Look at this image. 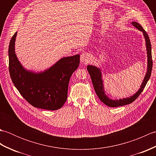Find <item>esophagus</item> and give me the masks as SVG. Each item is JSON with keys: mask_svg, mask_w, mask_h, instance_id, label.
Masks as SVG:
<instances>
[{"mask_svg": "<svg viewBox=\"0 0 156 156\" xmlns=\"http://www.w3.org/2000/svg\"><path fill=\"white\" fill-rule=\"evenodd\" d=\"M89 59V55L87 54H82L80 55V61L82 63H87Z\"/></svg>", "mask_w": 156, "mask_h": 156, "instance_id": "obj_1", "label": "esophagus"}]
</instances>
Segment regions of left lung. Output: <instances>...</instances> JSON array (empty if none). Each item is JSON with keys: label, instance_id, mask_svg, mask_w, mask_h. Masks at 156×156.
Returning a JSON list of instances; mask_svg holds the SVG:
<instances>
[{"label": "left lung", "instance_id": "left-lung-1", "mask_svg": "<svg viewBox=\"0 0 156 156\" xmlns=\"http://www.w3.org/2000/svg\"><path fill=\"white\" fill-rule=\"evenodd\" d=\"M134 27L137 29L139 31H141L143 33V35L144 36L145 41V45H146V50H147V72L143 82H142L141 87L139 89L138 91L135 92L133 95L129 97L124 98H120V99H115V100H112V99L108 97V96L105 94V90L104 88V84H103V80H102V75L101 68H99L97 66H92V65H88L87 66V70L90 74L91 77V80L92 84L94 88V90L96 92V94L98 96V98L105 104L108 107H121V106H123L126 105L131 104L133 102L135 99H136L139 95H140L146 85L147 82H148L149 79L150 78V76L151 74V69H152V57H151V42L149 38V36L147 34L146 31H145L143 27L139 24L137 22L133 21L131 23Z\"/></svg>", "mask_w": 156, "mask_h": 156}]
</instances>
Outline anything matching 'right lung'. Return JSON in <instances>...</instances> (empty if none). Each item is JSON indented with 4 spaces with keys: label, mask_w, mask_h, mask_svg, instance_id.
Masks as SVG:
<instances>
[{
    "label": "right lung",
    "mask_w": 156,
    "mask_h": 156,
    "mask_svg": "<svg viewBox=\"0 0 156 156\" xmlns=\"http://www.w3.org/2000/svg\"><path fill=\"white\" fill-rule=\"evenodd\" d=\"M16 34L12 37L9 47V69L15 87L34 107L50 111L60 108L67 100L69 81L79 66L80 55L62 58L44 72L28 70L15 54Z\"/></svg>",
    "instance_id": "1"
}]
</instances>
